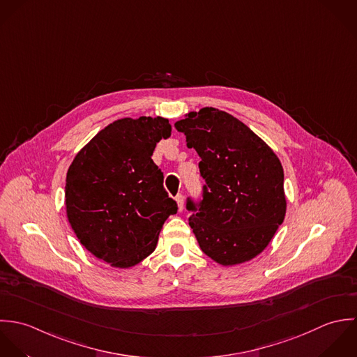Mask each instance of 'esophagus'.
I'll return each mask as SVG.
<instances>
[{
	"label": "esophagus",
	"instance_id": "1",
	"mask_svg": "<svg viewBox=\"0 0 357 357\" xmlns=\"http://www.w3.org/2000/svg\"><path fill=\"white\" fill-rule=\"evenodd\" d=\"M175 202H176V204H178V210L182 211V210H183V206H185V197H183L182 195H178V196L175 197Z\"/></svg>",
	"mask_w": 357,
	"mask_h": 357
}]
</instances>
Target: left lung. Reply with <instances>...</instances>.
<instances>
[{
	"label": "left lung",
	"mask_w": 357,
	"mask_h": 357,
	"mask_svg": "<svg viewBox=\"0 0 357 357\" xmlns=\"http://www.w3.org/2000/svg\"><path fill=\"white\" fill-rule=\"evenodd\" d=\"M175 128L186 135L207 182L189 225L202 251L222 266L259 255L284 220V172L272 147L231 114L203 107ZM188 210H195L192 202Z\"/></svg>",
	"instance_id": "left-lung-1"
}]
</instances>
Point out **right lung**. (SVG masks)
Listing matches in <instances>:
<instances>
[{
  "mask_svg": "<svg viewBox=\"0 0 357 357\" xmlns=\"http://www.w3.org/2000/svg\"><path fill=\"white\" fill-rule=\"evenodd\" d=\"M164 117L121 119L100 130L74 157L65 204L79 243L113 268L128 269L149 257L164 222L178 210L151 160L171 137Z\"/></svg>",
  "mask_w": 357,
  "mask_h": 357,
  "instance_id": "1",
  "label": "right lung"
}]
</instances>
